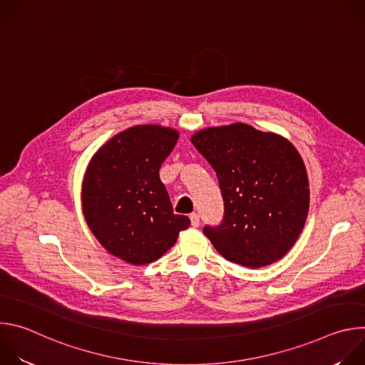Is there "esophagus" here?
<instances>
[{"instance_id": "obj_1", "label": "esophagus", "mask_w": 365, "mask_h": 365, "mask_svg": "<svg viewBox=\"0 0 365 365\" xmlns=\"http://www.w3.org/2000/svg\"><path fill=\"white\" fill-rule=\"evenodd\" d=\"M189 218H190V224H192V227H193V228H197V227H199V215L193 212V214H190V217H189Z\"/></svg>"}]
</instances>
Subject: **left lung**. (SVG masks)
I'll use <instances>...</instances> for the list:
<instances>
[{
    "label": "left lung",
    "instance_id": "left-lung-1",
    "mask_svg": "<svg viewBox=\"0 0 365 365\" xmlns=\"http://www.w3.org/2000/svg\"><path fill=\"white\" fill-rule=\"evenodd\" d=\"M195 148L215 170L224 220L203 234L228 262L258 269L280 259L309 211V182L290 141L235 123L197 131Z\"/></svg>",
    "mask_w": 365,
    "mask_h": 365
}]
</instances>
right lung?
<instances>
[{"label": "right lung", "instance_id": "add662e5", "mask_svg": "<svg viewBox=\"0 0 365 365\" xmlns=\"http://www.w3.org/2000/svg\"><path fill=\"white\" fill-rule=\"evenodd\" d=\"M179 133L162 125H135L103 144L82 183L86 224L108 252L125 263H153L190 225L175 215L159 170Z\"/></svg>", "mask_w": 365, "mask_h": 365}]
</instances>
